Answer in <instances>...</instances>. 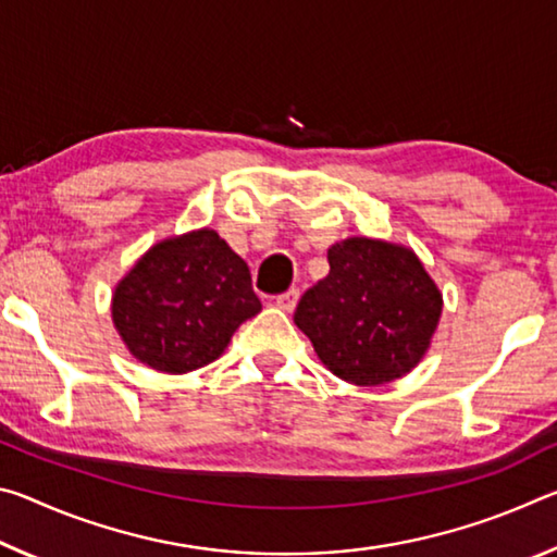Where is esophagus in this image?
Masks as SVG:
<instances>
[{
    "label": "esophagus",
    "mask_w": 557,
    "mask_h": 557,
    "mask_svg": "<svg viewBox=\"0 0 557 557\" xmlns=\"http://www.w3.org/2000/svg\"><path fill=\"white\" fill-rule=\"evenodd\" d=\"M297 301H299V289L292 287V289H287V292H282V295H277L275 305H277L280 309H285V312H292V309L297 307Z\"/></svg>",
    "instance_id": "1"
}]
</instances>
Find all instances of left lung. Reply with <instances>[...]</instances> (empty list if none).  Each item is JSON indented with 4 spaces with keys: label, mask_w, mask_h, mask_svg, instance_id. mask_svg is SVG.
<instances>
[{
    "label": "left lung",
    "mask_w": 557,
    "mask_h": 557,
    "mask_svg": "<svg viewBox=\"0 0 557 557\" xmlns=\"http://www.w3.org/2000/svg\"><path fill=\"white\" fill-rule=\"evenodd\" d=\"M329 268L295 312L326 369L356 385H381L414 369L442 312L440 289L414 252L348 238L329 250Z\"/></svg>",
    "instance_id": "obj_1"
}]
</instances>
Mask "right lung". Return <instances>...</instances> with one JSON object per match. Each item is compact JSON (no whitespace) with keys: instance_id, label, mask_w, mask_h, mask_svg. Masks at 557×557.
I'll return each instance as SVG.
<instances>
[{"instance_id":"right-lung-1","label":"right lung","mask_w":557,"mask_h":557,"mask_svg":"<svg viewBox=\"0 0 557 557\" xmlns=\"http://www.w3.org/2000/svg\"><path fill=\"white\" fill-rule=\"evenodd\" d=\"M260 309L245 260L206 228L154 245L112 297L122 342L164 373L211 363Z\"/></svg>"}]
</instances>
